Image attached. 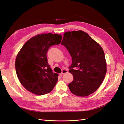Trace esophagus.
<instances>
[{
  "mask_svg": "<svg viewBox=\"0 0 124 124\" xmlns=\"http://www.w3.org/2000/svg\"><path fill=\"white\" fill-rule=\"evenodd\" d=\"M67 72H68V71L66 70V69H63V70H62V72L60 74V76H62L63 74L67 73Z\"/></svg>",
  "mask_w": 124,
  "mask_h": 124,
  "instance_id": "34e87169",
  "label": "esophagus"
}]
</instances>
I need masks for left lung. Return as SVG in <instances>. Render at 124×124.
Wrapping results in <instances>:
<instances>
[{
  "label": "left lung",
  "mask_w": 124,
  "mask_h": 124,
  "mask_svg": "<svg viewBox=\"0 0 124 124\" xmlns=\"http://www.w3.org/2000/svg\"><path fill=\"white\" fill-rule=\"evenodd\" d=\"M62 45L72 58L69 72L74 80L68 87L73 94L85 97L94 93L101 84L107 72V64L102 48L82 31H67ZM77 68L75 70L73 68Z\"/></svg>",
  "instance_id": "1"
}]
</instances>
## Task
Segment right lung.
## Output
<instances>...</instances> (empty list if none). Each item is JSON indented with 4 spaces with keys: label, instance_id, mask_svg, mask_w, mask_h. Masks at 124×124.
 <instances>
[{
    "label": "right lung",
    "instance_id": "add662e5",
    "mask_svg": "<svg viewBox=\"0 0 124 124\" xmlns=\"http://www.w3.org/2000/svg\"><path fill=\"white\" fill-rule=\"evenodd\" d=\"M61 35L38 34L23 45L18 53L15 68L22 85L34 94L43 95L50 93L58 81V74L54 73L48 65L47 52L49 47L58 45Z\"/></svg>",
    "mask_w": 124,
    "mask_h": 124
}]
</instances>
